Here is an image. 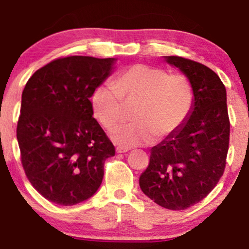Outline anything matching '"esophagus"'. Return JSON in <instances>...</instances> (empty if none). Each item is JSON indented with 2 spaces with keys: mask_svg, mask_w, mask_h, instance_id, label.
Instances as JSON below:
<instances>
[{
  "mask_svg": "<svg viewBox=\"0 0 249 249\" xmlns=\"http://www.w3.org/2000/svg\"><path fill=\"white\" fill-rule=\"evenodd\" d=\"M131 148H128V147H122V146H118L116 148V152L117 153H125V152H128V151H130Z\"/></svg>",
  "mask_w": 249,
  "mask_h": 249,
  "instance_id": "1",
  "label": "esophagus"
}]
</instances>
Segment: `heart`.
Instances as JSON below:
<instances>
[{
    "label": "heart",
    "mask_w": 249,
    "mask_h": 249,
    "mask_svg": "<svg viewBox=\"0 0 249 249\" xmlns=\"http://www.w3.org/2000/svg\"><path fill=\"white\" fill-rule=\"evenodd\" d=\"M193 102V88L186 76L168 75L160 68L145 64L132 65L117 78L115 87L99 85L91 96L93 115L105 128L121 122L125 107L134 105L133 122L110 132L111 141L122 147L176 134L186 123Z\"/></svg>",
    "instance_id": "b5f03b06"
}]
</instances>
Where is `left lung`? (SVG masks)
Masks as SVG:
<instances>
[{"label":"left lung","mask_w":249,"mask_h":249,"mask_svg":"<svg viewBox=\"0 0 249 249\" xmlns=\"http://www.w3.org/2000/svg\"><path fill=\"white\" fill-rule=\"evenodd\" d=\"M164 58L192 84L193 107L178 132L151 148L139 186L159 206L181 211L207 196L224 174L230 142L227 95L206 65L178 56Z\"/></svg>","instance_id":"obj_1"}]
</instances>
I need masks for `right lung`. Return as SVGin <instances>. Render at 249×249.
<instances>
[{"label":"right lung","instance_id":"1","mask_svg":"<svg viewBox=\"0 0 249 249\" xmlns=\"http://www.w3.org/2000/svg\"><path fill=\"white\" fill-rule=\"evenodd\" d=\"M116 58L70 56L44 65L22 92L17 142L30 184L45 199L72 206L97 192L115 146L93 118L90 98Z\"/></svg>","mask_w":249,"mask_h":249}]
</instances>
